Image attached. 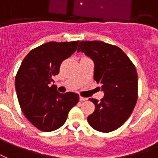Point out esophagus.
I'll list each match as a JSON object with an SVG mask.
<instances>
[{"label":"esophagus","instance_id":"esophagus-1","mask_svg":"<svg viewBox=\"0 0 158 158\" xmlns=\"http://www.w3.org/2000/svg\"><path fill=\"white\" fill-rule=\"evenodd\" d=\"M86 100H87V98H86V97H80V101H81V102H84V101H86Z\"/></svg>","mask_w":158,"mask_h":158}]
</instances>
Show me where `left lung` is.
<instances>
[{"label":"left lung","instance_id":"1","mask_svg":"<svg viewBox=\"0 0 158 158\" xmlns=\"http://www.w3.org/2000/svg\"><path fill=\"white\" fill-rule=\"evenodd\" d=\"M77 52L93 60L94 80L105 93L100 102L89 99L95 104L94 112L87 117L89 124L102 132L115 131L128 119L137 103L136 67L121 48L103 41H81Z\"/></svg>","mask_w":158,"mask_h":158}]
</instances>
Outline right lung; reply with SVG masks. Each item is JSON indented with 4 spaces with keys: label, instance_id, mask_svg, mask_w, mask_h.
Masks as SVG:
<instances>
[{
    "label": "right lung",
    "instance_id": "1",
    "mask_svg": "<svg viewBox=\"0 0 158 158\" xmlns=\"http://www.w3.org/2000/svg\"><path fill=\"white\" fill-rule=\"evenodd\" d=\"M78 43L79 41L42 44L27 54L16 73L15 85L21 111L40 131L60 128L70 110L79 102L78 94H61L57 86L52 85L61 62L76 52Z\"/></svg>",
    "mask_w": 158,
    "mask_h": 158
}]
</instances>
